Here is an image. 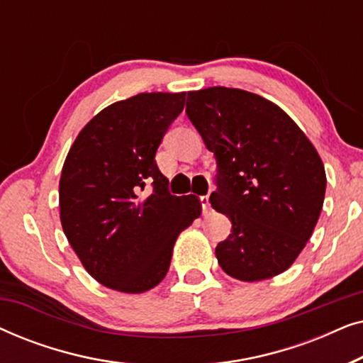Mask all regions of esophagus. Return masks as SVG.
Returning <instances> with one entry per match:
<instances>
[{
    "label": "esophagus",
    "mask_w": 363,
    "mask_h": 363,
    "mask_svg": "<svg viewBox=\"0 0 363 363\" xmlns=\"http://www.w3.org/2000/svg\"><path fill=\"white\" fill-rule=\"evenodd\" d=\"M200 203H201L203 215H206V213L210 211V195H203V196H200Z\"/></svg>",
    "instance_id": "34e87169"
}]
</instances>
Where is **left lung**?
<instances>
[{"label":"left lung","instance_id":"8db88e82","mask_svg":"<svg viewBox=\"0 0 363 363\" xmlns=\"http://www.w3.org/2000/svg\"><path fill=\"white\" fill-rule=\"evenodd\" d=\"M186 116L216 158L211 206L231 221L216 246L221 269L247 282L284 272L324 205L319 153L282 108L241 89L188 92Z\"/></svg>","mask_w":363,"mask_h":363}]
</instances>
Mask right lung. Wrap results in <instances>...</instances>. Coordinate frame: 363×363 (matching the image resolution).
Wrapping results in <instances>:
<instances>
[{"label":"right lung","mask_w":363,"mask_h":363,"mask_svg":"<svg viewBox=\"0 0 363 363\" xmlns=\"http://www.w3.org/2000/svg\"><path fill=\"white\" fill-rule=\"evenodd\" d=\"M185 107V92L138 94L97 113L64 162V235L101 284L138 294L167 276L180 231L200 216L198 196H177L155 155Z\"/></svg>","instance_id":"obj_1"}]
</instances>
